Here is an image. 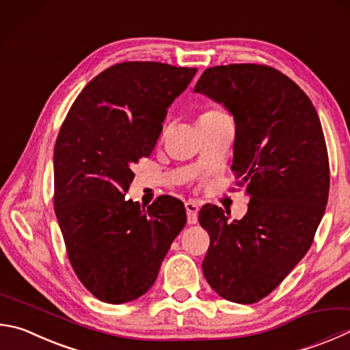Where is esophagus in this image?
I'll return each mask as SVG.
<instances>
[{
	"mask_svg": "<svg viewBox=\"0 0 350 350\" xmlns=\"http://www.w3.org/2000/svg\"><path fill=\"white\" fill-rule=\"evenodd\" d=\"M187 215H188V224L193 225L197 221V214H199V203L194 200H189L185 203Z\"/></svg>",
	"mask_w": 350,
	"mask_h": 350,
	"instance_id": "esophagus-1",
	"label": "esophagus"
}]
</instances>
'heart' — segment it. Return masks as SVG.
<instances>
[{
  "mask_svg": "<svg viewBox=\"0 0 350 350\" xmlns=\"http://www.w3.org/2000/svg\"><path fill=\"white\" fill-rule=\"evenodd\" d=\"M214 111H219V110H209V111H205L203 114H209V113H214Z\"/></svg>",
  "mask_w": 350,
  "mask_h": 350,
  "instance_id": "b5f03b06",
  "label": "heart"
}]
</instances>
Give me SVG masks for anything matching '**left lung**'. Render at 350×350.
Returning a JSON list of instances; mask_svg holds the SVG:
<instances>
[{
	"mask_svg": "<svg viewBox=\"0 0 350 350\" xmlns=\"http://www.w3.org/2000/svg\"><path fill=\"white\" fill-rule=\"evenodd\" d=\"M234 116L232 171L251 197L247 213L206 203L202 269L221 298L252 304L269 295L306 256L325 214L329 159L315 107L294 81L262 64L209 67L194 87Z\"/></svg>",
	"mask_w": 350,
	"mask_h": 350,
	"instance_id": "8db88e82",
	"label": "left lung"
}]
</instances>
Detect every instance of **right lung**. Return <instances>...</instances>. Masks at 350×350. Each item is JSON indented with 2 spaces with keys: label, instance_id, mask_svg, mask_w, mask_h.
Masks as SVG:
<instances>
[{
  "label": "right lung",
  "instance_id": "1",
  "mask_svg": "<svg viewBox=\"0 0 350 350\" xmlns=\"http://www.w3.org/2000/svg\"><path fill=\"white\" fill-rule=\"evenodd\" d=\"M197 68L120 62L93 78L55 144L53 205L70 265L100 301L136 300L156 282L185 206L159 197L145 209L125 200L133 163L148 157L173 100Z\"/></svg>",
  "mask_w": 350,
  "mask_h": 350
}]
</instances>
